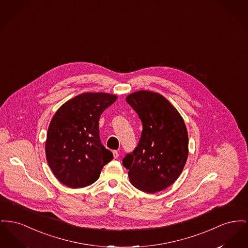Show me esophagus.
<instances>
[{
  "label": "esophagus",
  "instance_id": "obj_1",
  "mask_svg": "<svg viewBox=\"0 0 248 248\" xmlns=\"http://www.w3.org/2000/svg\"><path fill=\"white\" fill-rule=\"evenodd\" d=\"M119 155H120V154H119L118 151H113V156H114V158H118Z\"/></svg>",
  "mask_w": 248,
  "mask_h": 248
}]
</instances>
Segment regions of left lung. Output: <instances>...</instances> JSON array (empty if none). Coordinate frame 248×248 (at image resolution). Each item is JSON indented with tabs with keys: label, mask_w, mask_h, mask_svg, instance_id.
<instances>
[{
	"label": "left lung",
	"mask_w": 248,
	"mask_h": 248,
	"mask_svg": "<svg viewBox=\"0 0 248 248\" xmlns=\"http://www.w3.org/2000/svg\"><path fill=\"white\" fill-rule=\"evenodd\" d=\"M126 102L142 123L138 146L127 154L123 165L132 185L146 193L171 186L182 173L188 155V134L182 116L159 93L140 91Z\"/></svg>",
	"instance_id": "obj_1"
}]
</instances>
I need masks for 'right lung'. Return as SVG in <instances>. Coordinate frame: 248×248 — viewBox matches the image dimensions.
I'll list each match as a JSON object with an SVG mask.
<instances>
[{
  "label": "right lung",
  "instance_id": "add662e5",
  "mask_svg": "<svg viewBox=\"0 0 248 248\" xmlns=\"http://www.w3.org/2000/svg\"><path fill=\"white\" fill-rule=\"evenodd\" d=\"M116 95L87 93L64 103L52 118L46 156L53 174L68 187L93 184L103 167L113 159L99 137V118Z\"/></svg>",
  "mask_w": 248,
  "mask_h": 248
}]
</instances>
